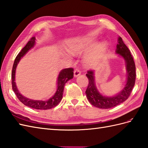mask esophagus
I'll use <instances>...</instances> for the list:
<instances>
[{
    "label": "esophagus",
    "mask_w": 148,
    "mask_h": 148,
    "mask_svg": "<svg viewBox=\"0 0 148 148\" xmlns=\"http://www.w3.org/2000/svg\"><path fill=\"white\" fill-rule=\"evenodd\" d=\"M81 74V71H80V70L78 69H75L74 70V77H77L78 76H79Z\"/></svg>",
    "instance_id": "obj_1"
}]
</instances>
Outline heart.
Returning <instances> with one entry per match:
<instances>
[{"mask_svg":"<svg viewBox=\"0 0 148 148\" xmlns=\"http://www.w3.org/2000/svg\"><path fill=\"white\" fill-rule=\"evenodd\" d=\"M95 42L92 40H86L84 42L77 44L71 46L70 51L74 53H78L83 51H86L90 49ZM107 48V44L106 42H101L95 46L91 51H90L85 56V62L88 66L95 65L101 59L103 54Z\"/></svg>","mask_w":148,"mask_h":148,"instance_id":"1","label":"heart"}]
</instances>
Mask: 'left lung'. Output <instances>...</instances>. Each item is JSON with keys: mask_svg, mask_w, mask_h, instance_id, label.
Wrapping results in <instances>:
<instances>
[{"mask_svg": "<svg viewBox=\"0 0 148 148\" xmlns=\"http://www.w3.org/2000/svg\"><path fill=\"white\" fill-rule=\"evenodd\" d=\"M116 52L125 60L127 73L126 84L123 90L117 95L114 97L103 96L99 93L95 86L93 71L88 70L86 74L88 79V85L85 91L86 97L92 106L100 109H110L125 101L129 98L135 85L136 76L135 63L130 51L121 37L118 39Z\"/></svg>", "mask_w": 148, "mask_h": 148, "instance_id": "8db88e82", "label": "left lung"}]
</instances>
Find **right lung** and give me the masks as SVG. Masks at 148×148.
Instances as JSON below:
<instances>
[{
  "mask_svg": "<svg viewBox=\"0 0 148 148\" xmlns=\"http://www.w3.org/2000/svg\"><path fill=\"white\" fill-rule=\"evenodd\" d=\"M35 37H32L30 40L27 42L26 45L25 46L22 50L16 56L14 63L13 64L11 78H12V86L14 92L15 93L17 97L20 101L22 102L25 106L33 108L35 109L39 110H47L50 109L52 108L56 107L58 104L62 99L64 86L66 83L73 78V69L72 68H65L61 71L58 75L57 82V90L52 97H51L49 100L46 101H42V100H34L32 99H27L26 97L23 96L19 92L16 85L15 80V73L16 67L18 63L19 62L21 58H22L25 54H26L29 50L31 49L35 45Z\"/></svg>",
  "mask_w": 148,
  "mask_h": 148,
  "instance_id": "right-lung-1",
  "label": "right lung"
}]
</instances>
